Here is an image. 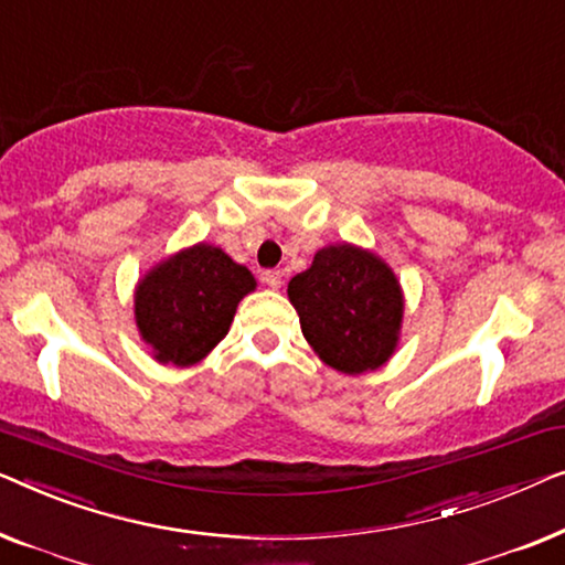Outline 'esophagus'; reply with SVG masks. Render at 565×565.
I'll return each instance as SVG.
<instances>
[{"mask_svg":"<svg viewBox=\"0 0 565 565\" xmlns=\"http://www.w3.org/2000/svg\"><path fill=\"white\" fill-rule=\"evenodd\" d=\"M264 284L268 286V289H274V291L281 289V284H284L281 281V271H266L264 274Z\"/></svg>","mask_w":565,"mask_h":565,"instance_id":"34e87169","label":"esophagus"}]
</instances>
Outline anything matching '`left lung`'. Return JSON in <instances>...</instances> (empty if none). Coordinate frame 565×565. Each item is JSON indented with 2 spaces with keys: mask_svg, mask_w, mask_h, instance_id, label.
Masks as SVG:
<instances>
[{
  "mask_svg": "<svg viewBox=\"0 0 565 565\" xmlns=\"http://www.w3.org/2000/svg\"><path fill=\"white\" fill-rule=\"evenodd\" d=\"M301 335L322 363L348 376L376 371L402 335L404 291L384 258L353 243L315 253L312 266L289 281Z\"/></svg>",
  "mask_w": 565,
  "mask_h": 565,
  "instance_id": "left-lung-1",
  "label": "left lung"
}]
</instances>
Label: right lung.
Returning a JSON list of instances; mask_svg holds the SVG:
<instances>
[{
  "instance_id": "right-lung-1",
  "label": "right lung",
  "mask_w": 565,
  "mask_h": 565,
  "mask_svg": "<svg viewBox=\"0 0 565 565\" xmlns=\"http://www.w3.org/2000/svg\"><path fill=\"white\" fill-rule=\"evenodd\" d=\"M256 286V276L220 245L196 243L171 253L135 286L140 340L158 363L189 369L227 335L237 305Z\"/></svg>"
}]
</instances>
